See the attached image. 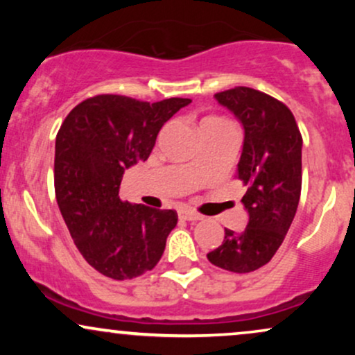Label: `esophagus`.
<instances>
[{"label": "esophagus", "mask_w": 355, "mask_h": 355, "mask_svg": "<svg viewBox=\"0 0 355 355\" xmlns=\"http://www.w3.org/2000/svg\"><path fill=\"white\" fill-rule=\"evenodd\" d=\"M178 218L180 220H187V222H197V220H202V215L195 214V211L182 209L178 210Z\"/></svg>", "instance_id": "34e87169"}]
</instances>
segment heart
Returning <instances> with one entry per match:
<instances>
[{
  "mask_svg": "<svg viewBox=\"0 0 355 355\" xmlns=\"http://www.w3.org/2000/svg\"><path fill=\"white\" fill-rule=\"evenodd\" d=\"M209 123H227V121L222 120V118H209V120L203 121V125H209Z\"/></svg>",
  "mask_w": 355,
  "mask_h": 355,
  "instance_id": "1",
  "label": "heart"
}]
</instances>
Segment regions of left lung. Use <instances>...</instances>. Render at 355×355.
<instances>
[{"label": "left lung", "instance_id": "8db88e82", "mask_svg": "<svg viewBox=\"0 0 355 355\" xmlns=\"http://www.w3.org/2000/svg\"><path fill=\"white\" fill-rule=\"evenodd\" d=\"M243 126L237 178L247 187L242 203L248 223L225 229L223 242L207 254L214 266L247 274L270 262L291 229L302 189V135L282 101L259 89L235 87L215 93Z\"/></svg>", "mask_w": 355, "mask_h": 355}]
</instances>
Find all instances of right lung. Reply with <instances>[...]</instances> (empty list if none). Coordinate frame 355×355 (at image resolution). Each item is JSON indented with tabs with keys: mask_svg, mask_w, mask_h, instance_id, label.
I'll return each mask as SVG.
<instances>
[{
	"mask_svg": "<svg viewBox=\"0 0 355 355\" xmlns=\"http://www.w3.org/2000/svg\"><path fill=\"white\" fill-rule=\"evenodd\" d=\"M190 101L96 95L76 105L60 126L56 202L80 254L105 277L135 279L164 255L177 211L123 202L120 183L126 168L150 157L162 126Z\"/></svg>",
	"mask_w": 355,
	"mask_h": 355,
	"instance_id": "obj_1",
	"label": "right lung"
}]
</instances>
